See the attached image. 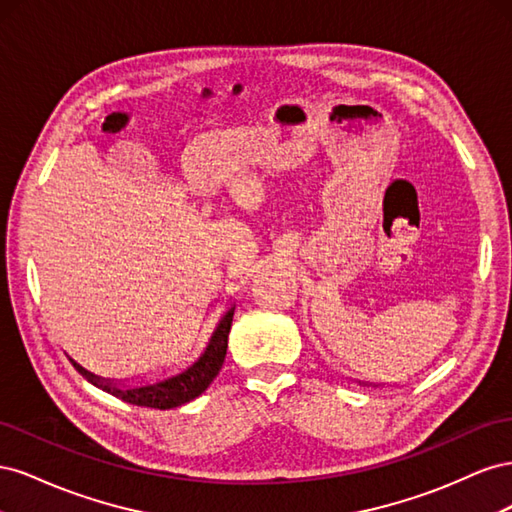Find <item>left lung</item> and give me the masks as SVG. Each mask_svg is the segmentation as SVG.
<instances>
[{
    "mask_svg": "<svg viewBox=\"0 0 512 512\" xmlns=\"http://www.w3.org/2000/svg\"><path fill=\"white\" fill-rule=\"evenodd\" d=\"M361 384H365V382H361ZM374 386H380V384H374Z\"/></svg>",
    "mask_w": 512,
    "mask_h": 512,
    "instance_id": "8db88e82",
    "label": "left lung"
}]
</instances>
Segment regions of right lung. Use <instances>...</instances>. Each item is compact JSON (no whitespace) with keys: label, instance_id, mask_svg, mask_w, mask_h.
<instances>
[{"label":"right lung","instance_id":"obj_1","mask_svg":"<svg viewBox=\"0 0 512 512\" xmlns=\"http://www.w3.org/2000/svg\"><path fill=\"white\" fill-rule=\"evenodd\" d=\"M232 314H235V303L222 314V318L215 324V329L209 337L205 350L200 352L198 359L183 367L179 374L166 376L156 382H141V384H126V382H115L108 378H100L91 374L85 367H81L76 361L72 365L81 371V374L94 384L98 389L111 393L128 404L134 406H145V408H158V410H170L179 408L188 401L196 399L207 391V386L213 382V378L220 374V369L226 359V348H228V333L232 324Z\"/></svg>","mask_w":512,"mask_h":512}]
</instances>
